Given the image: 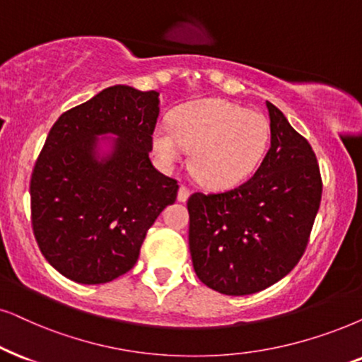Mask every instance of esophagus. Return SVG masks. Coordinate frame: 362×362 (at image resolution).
Masks as SVG:
<instances>
[{"mask_svg":"<svg viewBox=\"0 0 362 362\" xmlns=\"http://www.w3.org/2000/svg\"><path fill=\"white\" fill-rule=\"evenodd\" d=\"M189 195H190L189 187L184 185V184H180V189H178V195H177V199L180 200V202H185V200L189 199Z\"/></svg>","mask_w":362,"mask_h":362,"instance_id":"1","label":"esophagus"}]
</instances>
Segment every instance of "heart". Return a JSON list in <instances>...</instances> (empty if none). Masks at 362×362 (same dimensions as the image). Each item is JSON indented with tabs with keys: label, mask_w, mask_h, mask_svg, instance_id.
Instances as JSON below:
<instances>
[{
	"label": "heart",
	"mask_w": 362,
	"mask_h": 362,
	"mask_svg": "<svg viewBox=\"0 0 362 362\" xmlns=\"http://www.w3.org/2000/svg\"><path fill=\"white\" fill-rule=\"evenodd\" d=\"M269 139L271 127L262 113L209 98L173 110L170 127H155L152 147L165 167L192 150L190 168L197 180L210 189H228L257 168Z\"/></svg>",
	"instance_id": "heart-1"
}]
</instances>
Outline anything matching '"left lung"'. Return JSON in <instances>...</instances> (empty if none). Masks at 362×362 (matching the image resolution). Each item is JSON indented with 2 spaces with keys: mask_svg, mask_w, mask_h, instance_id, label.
<instances>
[{
  "mask_svg": "<svg viewBox=\"0 0 362 362\" xmlns=\"http://www.w3.org/2000/svg\"><path fill=\"white\" fill-rule=\"evenodd\" d=\"M271 148L235 189L189 197V245L195 274L226 296L267 289L296 267L321 205L322 178L313 147L276 105Z\"/></svg>",
  "mask_w": 362,
  "mask_h": 362,
  "instance_id": "left-lung-1",
  "label": "left lung"
}]
</instances>
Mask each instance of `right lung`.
<instances>
[{"mask_svg":"<svg viewBox=\"0 0 362 362\" xmlns=\"http://www.w3.org/2000/svg\"><path fill=\"white\" fill-rule=\"evenodd\" d=\"M157 91L108 86L54 122L30 182L31 227L45 259L78 284H105L136 264L147 230L177 199L150 162ZM121 136L105 163L94 135Z\"/></svg>","mask_w":362,"mask_h":362,"instance_id":"1","label":"right lung"}]
</instances>
